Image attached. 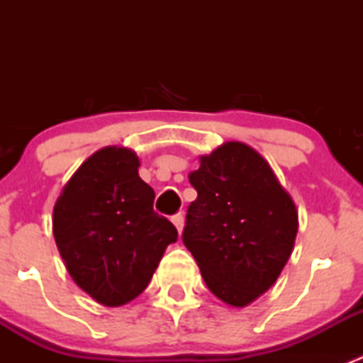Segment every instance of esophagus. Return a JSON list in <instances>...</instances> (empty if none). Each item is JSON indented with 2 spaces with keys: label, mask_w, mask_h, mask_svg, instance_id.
Masks as SVG:
<instances>
[{
  "label": "esophagus",
  "mask_w": 363,
  "mask_h": 363,
  "mask_svg": "<svg viewBox=\"0 0 363 363\" xmlns=\"http://www.w3.org/2000/svg\"><path fill=\"white\" fill-rule=\"evenodd\" d=\"M172 223H174V225H175L177 232L181 233L182 232V226H184V216H182L181 212H179V214H175V216H172Z\"/></svg>",
  "instance_id": "34e87169"
}]
</instances>
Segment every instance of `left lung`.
<instances>
[{
    "mask_svg": "<svg viewBox=\"0 0 363 363\" xmlns=\"http://www.w3.org/2000/svg\"><path fill=\"white\" fill-rule=\"evenodd\" d=\"M188 177L199 196L188 207L182 242L212 294L247 306L276 283L290 258L298 230L294 200L269 163L240 142L202 156Z\"/></svg>",
    "mask_w": 363,
    "mask_h": 363,
    "instance_id": "1",
    "label": "left lung"
}]
</instances>
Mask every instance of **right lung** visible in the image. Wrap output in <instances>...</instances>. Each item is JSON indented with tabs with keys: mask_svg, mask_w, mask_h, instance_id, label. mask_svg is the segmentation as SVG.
<instances>
[{
	"mask_svg": "<svg viewBox=\"0 0 363 363\" xmlns=\"http://www.w3.org/2000/svg\"><path fill=\"white\" fill-rule=\"evenodd\" d=\"M124 147L94 152L54 207V239L69 276L104 306H123L147 288L177 230L155 212V189Z\"/></svg>",
	"mask_w": 363,
	"mask_h": 363,
	"instance_id": "right-lung-1",
	"label": "right lung"
}]
</instances>
